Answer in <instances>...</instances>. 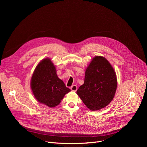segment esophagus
<instances>
[{"mask_svg": "<svg viewBox=\"0 0 147 147\" xmlns=\"http://www.w3.org/2000/svg\"><path fill=\"white\" fill-rule=\"evenodd\" d=\"M71 90L72 91H74L76 92L77 90H78V86H77L76 85H73L71 87Z\"/></svg>", "mask_w": 147, "mask_h": 147, "instance_id": "34e87169", "label": "esophagus"}]
</instances>
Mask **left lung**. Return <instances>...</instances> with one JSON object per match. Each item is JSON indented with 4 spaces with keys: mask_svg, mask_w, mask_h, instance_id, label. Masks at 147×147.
Masks as SVG:
<instances>
[{
    "mask_svg": "<svg viewBox=\"0 0 147 147\" xmlns=\"http://www.w3.org/2000/svg\"><path fill=\"white\" fill-rule=\"evenodd\" d=\"M117 86L116 74L105 58L96 56L86 69L84 82L77 90L83 102L92 111L109 105Z\"/></svg>",
    "mask_w": 147,
    "mask_h": 147,
    "instance_id": "obj_1",
    "label": "left lung"
}]
</instances>
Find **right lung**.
I'll list each match as a JSON object with an SVG mask.
<instances>
[{
	"instance_id": "right-lung-1",
	"label": "right lung",
	"mask_w": 147,
	"mask_h": 147,
	"mask_svg": "<svg viewBox=\"0 0 147 147\" xmlns=\"http://www.w3.org/2000/svg\"><path fill=\"white\" fill-rule=\"evenodd\" d=\"M30 84L37 101L50 108L59 105L65 95L71 90L58 78L55 65L48 58L36 66Z\"/></svg>"
}]
</instances>
